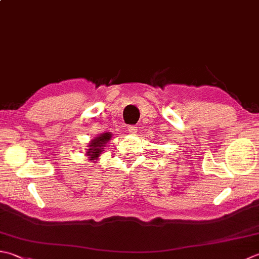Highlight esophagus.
<instances>
[{
    "label": "esophagus",
    "instance_id": "34e87169",
    "mask_svg": "<svg viewBox=\"0 0 259 259\" xmlns=\"http://www.w3.org/2000/svg\"><path fill=\"white\" fill-rule=\"evenodd\" d=\"M128 131L131 135H135L137 133V126L136 125H130L128 128Z\"/></svg>",
    "mask_w": 259,
    "mask_h": 259
}]
</instances>
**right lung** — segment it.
I'll list each match as a JSON object with an SVG mask.
<instances>
[{
  "label": "right lung",
  "mask_w": 259,
  "mask_h": 259,
  "mask_svg": "<svg viewBox=\"0 0 259 259\" xmlns=\"http://www.w3.org/2000/svg\"><path fill=\"white\" fill-rule=\"evenodd\" d=\"M111 137H112V134L111 133H104L102 135L95 137L93 140H91L90 145L88 146L89 149H86V155L90 156V160H98L99 156L102 154L104 147L111 140Z\"/></svg>",
  "instance_id": "right-lung-1"
}]
</instances>
